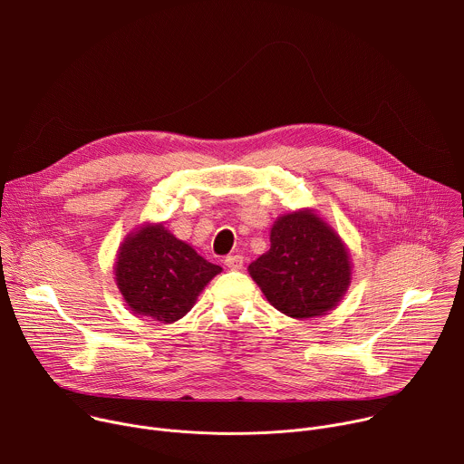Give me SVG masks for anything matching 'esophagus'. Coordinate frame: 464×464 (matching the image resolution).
I'll return each mask as SVG.
<instances>
[{
  "instance_id": "1",
  "label": "esophagus",
  "mask_w": 464,
  "mask_h": 464,
  "mask_svg": "<svg viewBox=\"0 0 464 464\" xmlns=\"http://www.w3.org/2000/svg\"><path fill=\"white\" fill-rule=\"evenodd\" d=\"M224 262L229 270H242V266H244V258L240 255H229V256H226Z\"/></svg>"
}]
</instances>
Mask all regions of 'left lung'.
<instances>
[{
  "label": "left lung",
  "instance_id": "1",
  "mask_svg": "<svg viewBox=\"0 0 464 464\" xmlns=\"http://www.w3.org/2000/svg\"><path fill=\"white\" fill-rule=\"evenodd\" d=\"M270 242L247 272L272 306L288 317L310 319L340 304L351 285V253L314 209L279 217Z\"/></svg>",
  "mask_w": 464,
  "mask_h": 464
}]
</instances>
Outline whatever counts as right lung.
Here are the masks:
<instances>
[{
	"label": "right lung",
	"mask_w": 464,
	"mask_h": 464,
	"mask_svg": "<svg viewBox=\"0 0 464 464\" xmlns=\"http://www.w3.org/2000/svg\"><path fill=\"white\" fill-rule=\"evenodd\" d=\"M220 272L161 222H147L126 235L113 264L115 285L128 308L161 323L181 319Z\"/></svg>",
	"instance_id": "obj_1"
}]
</instances>
